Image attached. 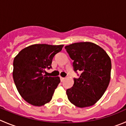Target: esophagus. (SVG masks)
<instances>
[{
  "label": "esophagus",
  "instance_id": "obj_1",
  "mask_svg": "<svg viewBox=\"0 0 126 126\" xmlns=\"http://www.w3.org/2000/svg\"><path fill=\"white\" fill-rule=\"evenodd\" d=\"M64 79H65L64 78H62V77H60V80H61V81H62V82H63V80H64Z\"/></svg>",
  "mask_w": 126,
  "mask_h": 126
}]
</instances>
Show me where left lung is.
Masks as SVG:
<instances>
[{"instance_id":"obj_1","label":"left lung","mask_w":126,"mask_h":126,"mask_svg":"<svg viewBox=\"0 0 126 126\" xmlns=\"http://www.w3.org/2000/svg\"><path fill=\"white\" fill-rule=\"evenodd\" d=\"M64 48L74 61V71L81 73L79 78H74L73 87L66 90L68 100L79 108L94 105L109 85L110 58L103 48L92 42H77Z\"/></svg>"}]
</instances>
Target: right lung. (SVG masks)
<instances>
[{
	"mask_svg": "<svg viewBox=\"0 0 126 126\" xmlns=\"http://www.w3.org/2000/svg\"><path fill=\"white\" fill-rule=\"evenodd\" d=\"M63 45L34 44L23 48L13 60V78L23 99L34 106L44 105L52 100L59 77L46 76V69L52 68L54 56Z\"/></svg>",
	"mask_w": 126,
	"mask_h": 126,
	"instance_id": "add662e5",
	"label": "right lung"
}]
</instances>
